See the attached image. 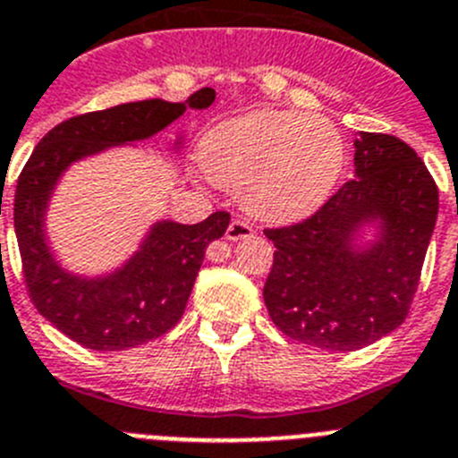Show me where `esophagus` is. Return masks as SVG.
<instances>
[{"instance_id":"1","label":"esophagus","mask_w":458,"mask_h":458,"mask_svg":"<svg viewBox=\"0 0 458 458\" xmlns=\"http://www.w3.org/2000/svg\"><path fill=\"white\" fill-rule=\"evenodd\" d=\"M250 234H253V228L239 219H234L233 224L228 225V230H225V237H228L230 242H239V239H246L250 237Z\"/></svg>"}]
</instances>
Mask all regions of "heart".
<instances>
[{"instance_id": "1", "label": "heart", "mask_w": 458, "mask_h": 458, "mask_svg": "<svg viewBox=\"0 0 458 458\" xmlns=\"http://www.w3.org/2000/svg\"><path fill=\"white\" fill-rule=\"evenodd\" d=\"M199 162L214 184L239 191L249 214L292 224L327 203L344 168V143L327 118L265 109L214 125Z\"/></svg>"}]
</instances>
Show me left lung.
<instances>
[{
    "label": "left lung",
    "instance_id": "obj_1",
    "mask_svg": "<svg viewBox=\"0 0 458 458\" xmlns=\"http://www.w3.org/2000/svg\"><path fill=\"white\" fill-rule=\"evenodd\" d=\"M356 175L310 219L265 230L274 267L271 321L327 352H356L406 319L438 216V187L418 152L390 134L360 131ZM377 234L362 245V227Z\"/></svg>",
    "mask_w": 458,
    "mask_h": 458
}]
</instances>
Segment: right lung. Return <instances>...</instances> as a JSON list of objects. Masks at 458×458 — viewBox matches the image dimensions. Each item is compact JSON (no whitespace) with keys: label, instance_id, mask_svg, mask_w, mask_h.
I'll return each mask as SVG.
<instances>
[{"label":"right lung","instance_id":"1","mask_svg":"<svg viewBox=\"0 0 458 458\" xmlns=\"http://www.w3.org/2000/svg\"><path fill=\"white\" fill-rule=\"evenodd\" d=\"M214 98V89H200L187 102L155 98L68 118L40 139L20 173L13 224L29 296L45 319L81 347L123 352L171 331L187 308L205 249L224 237L230 214L214 212L193 225L157 221L125 265L89 278L64 269L47 244L45 214L56 182L70 164L155 137L187 106L208 109Z\"/></svg>","mask_w":458,"mask_h":458}]
</instances>
